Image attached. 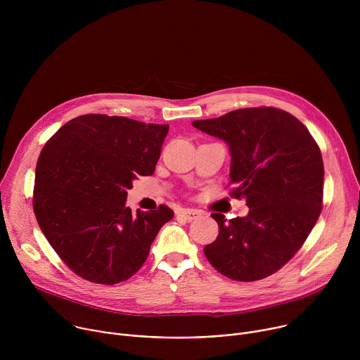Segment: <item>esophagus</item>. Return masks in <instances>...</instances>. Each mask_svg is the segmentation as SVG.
Segmentation results:
<instances>
[{"mask_svg": "<svg viewBox=\"0 0 360 360\" xmlns=\"http://www.w3.org/2000/svg\"><path fill=\"white\" fill-rule=\"evenodd\" d=\"M200 215H202V212L199 210H181L178 212V217L184 218L188 222H192V221L198 219Z\"/></svg>", "mask_w": 360, "mask_h": 360, "instance_id": "obj_1", "label": "esophagus"}]
</instances>
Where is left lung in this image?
Here are the masks:
<instances>
[{
  "label": "left lung",
  "instance_id": "left-lung-1",
  "mask_svg": "<svg viewBox=\"0 0 360 360\" xmlns=\"http://www.w3.org/2000/svg\"><path fill=\"white\" fill-rule=\"evenodd\" d=\"M192 125L224 139L232 155L229 195L246 199L245 218L225 219L203 248L211 265L239 282L264 279L286 265L314 229L323 203V160L307 128L289 112L242 108Z\"/></svg>",
  "mask_w": 360,
  "mask_h": 360
}]
</instances>
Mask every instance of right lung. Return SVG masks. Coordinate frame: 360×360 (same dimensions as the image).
I'll use <instances>...</instances> for the list:
<instances>
[{"label":"right lung","mask_w":360,"mask_h":360,"mask_svg":"<svg viewBox=\"0 0 360 360\" xmlns=\"http://www.w3.org/2000/svg\"><path fill=\"white\" fill-rule=\"evenodd\" d=\"M168 125L127 117L81 115L44 145L32 208L63 262L94 283L115 285L136 274L174 211L132 214L125 207L138 176L155 171Z\"/></svg>","instance_id":"right-lung-1"}]
</instances>
